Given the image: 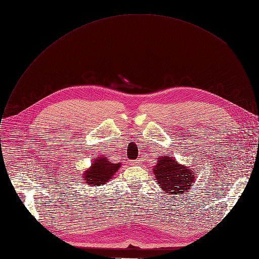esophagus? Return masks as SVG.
<instances>
[{"label": "esophagus", "instance_id": "34e87169", "mask_svg": "<svg viewBox=\"0 0 259 259\" xmlns=\"http://www.w3.org/2000/svg\"><path fill=\"white\" fill-rule=\"evenodd\" d=\"M132 165H140V159H135V160H133V162L131 163Z\"/></svg>", "mask_w": 259, "mask_h": 259}]
</instances>
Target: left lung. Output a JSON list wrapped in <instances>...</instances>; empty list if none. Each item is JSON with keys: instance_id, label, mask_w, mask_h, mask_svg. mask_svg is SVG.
I'll use <instances>...</instances> for the list:
<instances>
[{"instance_id": "8db88e82", "label": "left lung", "mask_w": 259, "mask_h": 259, "mask_svg": "<svg viewBox=\"0 0 259 259\" xmlns=\"http://www.w3.org/2000/svg\"><path fill=\"white\" fill-rule=\"evenodd\" d=\"M152 171L158 186L170 195L185 194L195 183L196 171L193 168L179 164L170 155L159 156Z\"/></svg>"}]
</instances>
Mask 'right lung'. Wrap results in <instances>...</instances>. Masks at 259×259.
<instances>
[{"label": "right lung", "mask_w": 259, "mask_h": 259, "mask_svg": "<svg viewBox=\"0 0 259 259\" xmlns=\"http://www.w3.org/2000/svg\"><path fill=\"white\" fill-rule=\"evenodd\" d=\"M121 163H112L106 155H101L92 160L91 166L87 168L82 178L87 184L91 186H101L112 179L120 167Z\"/></svg>", "instance_id": "add662e5"}]
</instances>
